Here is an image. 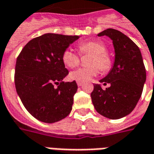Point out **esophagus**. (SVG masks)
Masks as SVG:
<instances>
[{
    "mask_svg": "<svg viewBox=\"0 0 154 154\" xmlns=\"http://www.w3.org/2000/svg\"><path fill=\"white\" fill-rule=\"evenodd\" d=\"M77 86H83V83L82 82H77Z\"/></svg>",
    "mask_w": 154,
    "mask_h": 154,
    "instance_id": "1",
    "label": "esophagus"
}]
</instances>
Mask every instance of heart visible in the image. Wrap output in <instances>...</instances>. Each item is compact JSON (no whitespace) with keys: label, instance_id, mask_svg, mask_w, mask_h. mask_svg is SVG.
I'll list each match as a JSON object with an SVG mask.
<instances>
[{"label":"heart","instance_id":"1","mask_svg":"<svg viewBox=\"0 0 154 154\" xmlns=\"http://www.w3.org/2000/svg\"><path fill=\"white\" fill-rule=\"evenodd\" d=\"M79 51L82 54H91L92 57L89 64L91 66L86 68H77L71 72L69 77L71 80L86 82L98 74L99 68L102 72L109 71L111 68V59L106 54V46L102 42L97 41H90L82 43L79 45ZM62 60L68 68H73L80 63L79 55L72 49H67L63 53Z\"/></svg>","mask_w":154,"mask_h":154}]
</instances>
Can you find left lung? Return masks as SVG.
<instances>
[{
  "label": "left lung",
  "mask_w": 154,
  "mask_h": 154,
  "mask_svg": "<svg viewBox=\"0 0 154 154\" xmlns=\"http://www.w3.org/2000/svg\"><path fill=\"white\" fill-rule=\"evenodd\" d=\"M112 40L114 63L107 76L100 80L109 87L103 90L94 84L91 94L94 109L109 119L124 118L133 111L140 98L146 81V71L140 49L120 31L108 28L98 34Z\"/></svg>",
  "instance_id": "1"
}]
</instances>
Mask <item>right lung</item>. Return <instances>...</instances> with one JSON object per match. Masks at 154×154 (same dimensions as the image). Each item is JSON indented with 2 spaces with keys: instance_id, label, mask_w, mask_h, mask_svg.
Returning <instances> with one entry per match:
<instances>
[{
  "instance_id": "add662e5",
  "label": "right lung",
  "mask_w": 154,
  "mask_h": 154,
  "mask_svg": "<svg viewBox=\"0 0 154 154\" xmlns=\"http://www.w3.org/2000/svg\"><path fill=\"white\" fill-rule=\"evenodd\" d=\"M79 38L43 34L28 42L17 59L14 82L18 95L28 112L42 122H57L71 112L77 85L75 81L63 82L68 71L62 55Z\"/></svg>"
}]
</instances>
